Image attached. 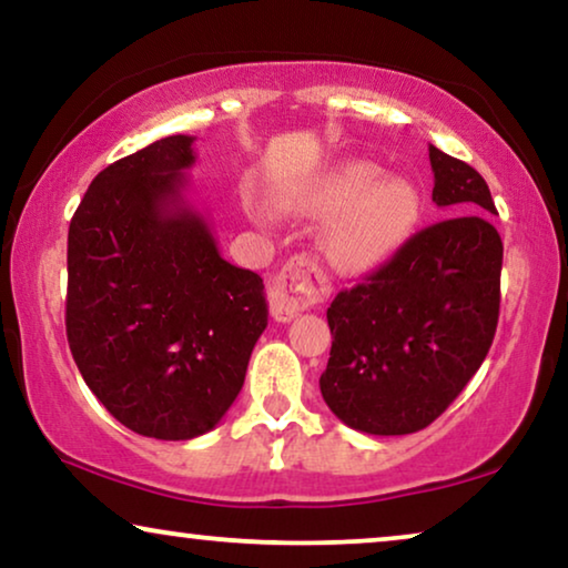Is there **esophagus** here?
<instances>
[{
    "mask_svg": "<svg viewBox=\"0 0 568 568\" xmlns=\"http://www.w3.org/2000/svg\"><path fill=\"white\" fill-rule=\"evenodd\" d=\"M333 292L331 278L310 255H297L268 284V307L274 321L290 323L302 310L328 300Z\"/></svg>",
    "mask_w": 568,
    "mask_h": 568,
    "instance_id": "34e87169",
    "label": "esophagus"
}]
</instances>
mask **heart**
Instances as JSON below:
<instances>
[{"label":"heart","instance_id":"obj_1","mask_svg":"<svg viewBox=\"0 0 568 568\" xmlns=\"http://www.w3.org/2000/svg\"><path fill=\"white\" fill-rule=\"evenodd\" d=\"M286 204L315 216H336L325 235V255L341 271H369L393 258L422 216L416 185L387 178L385 168L367 160L328 170Z\"/></svg>","mask_w":568,"mask_h":568}]
</instances>
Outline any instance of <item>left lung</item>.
<instances>
[{"instance_id":"8db88e82","label":"left lung","mask_w":568,"mask_h":568,"mask_svg":"<svg viewBox=\"0 0 568 568\" xmlns=\"http://www.w3.org/2000/svg\"><path fill=\"white\" fill-rule=\"evenodd\" d=\"M432 201L457 216L416 232L385 266L328 307V408L356 432L429 426L470 383L499 323L504 245L478 170L429 144Z\"/></svg>"}]
</instances>
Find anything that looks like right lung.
Listing matches in <instances>:
<instances>
[{"mask_svg": "<svg viewBox=\"0 0 568 568\" xmlns=\"http://www.w3.org/2000/svg\"><path fill=\"white\" fill-rule=\"evenodd\" d=\"M193 136L100 170L69 224L67 338L84 383L131 432L214 429L266 331L263 278L232 266L185 201Z\"/></svg>", "mask_w": 568, "mask_h": 568, "instance_id": "1", "label": "right lung"}]
</instances>
